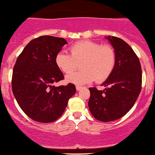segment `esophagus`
Returning a JSON list of instances; mask_svg holds the SVG:
<instances>
[{
  "label": "esophagus",
  "mask_w": 155,
  "mask_h": 155,
  "mask_svg": "<svg viewBox=\"0 0 155 155\" xmlns=\"http://www.w3.org/2000/svg\"><path fill=\"white\" fill-rule=\"evenodd\" d=\"M81 88H82V87H81V86H76V90H77L78 91H79Z\"/></svg>",
  "instance_id": "1"
}]
</instances>
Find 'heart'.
<instances>
[{"mask_svg":"<svg viewBox=\"0 0 155 155\" xmlns=\"http://www.w3.org/2000/svg\"><path fill=\"white\" fill-rule=\"evenodd\" d=\"M70 53L71 55L61 51L55 58L56 66L65 74L72 72L81 64L82 70L66 76L68 83L83 85L95 80L102 83L111 75L115 68L116 53L111 45L92 41H79L70 47Z\"/></svg>","mask_w":155,"mask_h":155,"instance_id":"1","label":"heart"}]
</instances>
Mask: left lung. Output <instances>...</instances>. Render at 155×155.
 Wrapping results in <instances>:
<instances>
[{"label":"left lung","mask_w":155,"mask_h":155,"mask_svg":"<svg viewBox=\"0 0 155 155\" xmlns=\"http://www.w3.org/2000/svg\"><path fill=\"white\" fill-rule=\"evenodd\" d=\"M116 53L114 71L104 81L103 90L90 87L89 109L97 120L109 122L124 117L136 102L142 89L140 62L127 43L117 37H105Z\"/></svg>","instance_id":"1"}]
</instances>
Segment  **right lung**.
Wrapping results in <instances>:
<instances>
[{"label":"right lung","mask_w":155,"mask_h":155,"mask_svg":"<svg viewBox=\"0 0 155 155\" xmlns=\"http://www.w3.org/2000/svg\"><path fill=\"white\" fill-rule=\"evenodd\" d=\"M64 38L41 36L31 41L16 59L12 90L21 109L35 121L50 123L65 111L75 86H53L64 79L55 58L67 44Z\"/></svg>","instance_id":"right-lung-1"}]
</instances>
